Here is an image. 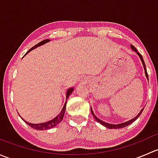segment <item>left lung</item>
Here are the masks:
<instances>
[{"instance_id": "obj_1", "label": "left lung", "mask_w": 158, "mask_h": 158, "mask_svg": "<svg viewBox=\"0 0 158 158\" xmlns=\"http://www.w3.org/2000/svg\"><path fill=\"white\" fill-rule=\"evenodd\" d=\"M131 49H133L134 51H135V52H137V54H138V55L139 56H140V58H141V62H142V63H143V66H144V72H145V76H146V77H147V78H148V73H147V69H146V66H145V63H144V60H143V57H142V56H141V54L139 53V52H138V51H137L136 48H135V47H134L133 45H131ZM143 109H141V111H140V112L138 113V115H137L136 117H135V118H132L131 120L128 121V122H124V123H122V124H118V125H112V124H109V123H106V122H103V121L100 120V119L98 118H97L96 116H95V114H94V112H93V111H92V108H91V112H92V115L94 116V118H95V120H96L97 122H99L100 124H102V125H104V126H106V128H111V129H112V128L117 129V128H124V127H126V126H128V125H131V124L132 122H135V121L136 120V119L138 118V117H139V116H140V114H141V113H142V111H143Z\"/></svg>"}]
</instances>
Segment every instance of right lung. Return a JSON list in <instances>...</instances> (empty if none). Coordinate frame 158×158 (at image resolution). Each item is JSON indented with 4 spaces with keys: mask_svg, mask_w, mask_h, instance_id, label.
<instances>
[{
    "mask_svg": "<svg viewBox=\"0 0 158 158\" xmlns=\"http://www.w3.org/2000/svg\"><path fill=\"white\" fill-rule=\"evenodd\" d=\"M49 40H44L41 41V42H40L39 44H37L36 45H35L34 47H32L31 49H30L29 50H28V52H26L27 53H28V52H30V51H31L32 49L36 48L37 47H40V46L43 45V44H46V43L49 42ZM25 54V55H26ZM73 89H68L67 92H66V100H67V98H69V96L70 95V94L73 92ZM66 102H65L64 104V106H63V109H62V111H60V114H58V115L56 116V117L54 118L51 121H49V122H44V123H40V124H33V123H30V122H27V121L25 120H23L25 122H26L27 124L30 127H32L33 128L36 129V130H40V131H43V130H48V129H50V128H54L55 126H56V125H58V124H60V122H62V120H63V116H64V114H65V111H66Z\"/></svg>",
    "mask_w": 158,
    "mask_h": 158,
    "instance_id": "right-lung-1",
    "label": "right lung"
}]
</instances>
